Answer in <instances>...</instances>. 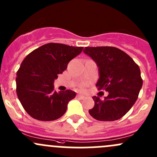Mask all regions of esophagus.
I'll return each instance as SVG.
<instances>
[{
	"instance_id": "obj_1",
	"label": "esophagus",
	"mask_w": 157,
	"mask_h": 157,
	"mask_svg": "<svg viewBox=\"0 0 157 157\" xmlns=\"http://www.w3.org/2000/svg\"><path fill=\"white\" fill-rule=\"evenodd\" d=\"M77 97L80 98V99H85V96H83V95H81V94H78V95H77Z\"/></svg>"
}]
</instances>
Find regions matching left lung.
Segmentation results:
<instances>
[{"instance_id": "1", "label": "left lung", "mask_w": 157, "mask_h": 157, "mask_svg": "<svg viewBox=\"0 0 157 157\" xmlns=\"http://www.w3.org/2000/svg\"><path fill=\"white\" fill-rule=\"evenodd\" d=\"M83 52L99 67L98 90L109 92L104 100L93 96L95 105L89 113L98 121L120 119L138 97L143 85L140 67L128 54L115 47H86Z\"/></svg>"}]
</instances>
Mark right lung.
<instances>
[{"mask_svg":"<svg viewBox=\"0 0 157 157\" xmlns=\"http://www.w3.org/2000/svg\"><path fill=\"white\" fill-rule=\"evenodd\" d=\"M83 48L52 42L35 49L24 58L17 73V94L32 118L54 121L65 113L76 93L71 90L57 93L54 81Z\"/></svg>","mask_w":157,"mask_h":157,"instance_id":"obj_1","label":"right lung"}]
</instances>
